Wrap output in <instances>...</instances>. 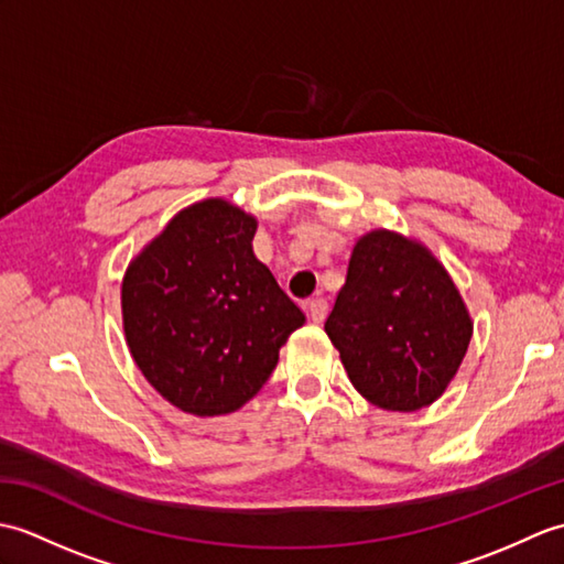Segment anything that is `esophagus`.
Instances as JSON below:
<instances>
[{
	"instance_id": "obj_1",
	"label": "esophagus",
	"mask_w": 564,
	"mask_h": 564,
	"mask_svg": "<svg viewBox=\"0 0 564 564\" xmlns=\"http://www.w3.org/2000/svg\"><path fill=\"white\" fill-rule=\"evenodd\" d=\"M327 310H329V305L325 297H313V301H307V313L313 322H325Z\"/></svg>"
}]
</instances>
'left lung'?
Instances as JSON below:
<instances>
[{
  "label": "left lung",
  "instance_id": "obj_1",
  "mask_svg": "<svg viewBox=\"0 0 564 564\" xmlns=\"http://www.w3.org/2000/svg\"><path fill=\"white\" fill-rule=\"evenodd\" d=\"M325 332L366 400L414 412L446 390L473 325L446 269L422 245L378 230L356 242Z\"/></svg>",
  "mask_w": 564,
  "mask_h": 564
}]
</instances>
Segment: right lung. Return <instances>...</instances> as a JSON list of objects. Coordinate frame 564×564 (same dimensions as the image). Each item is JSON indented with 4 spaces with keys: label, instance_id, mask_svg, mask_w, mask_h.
I'll return each mask as SVG.
<instances>
[{
    "label": "right lung",
    "instance_id": "1",
    "mask_svg": "<svg viewBox=\"0 0 564 564\" xmlns=\"http://www.w3.org/2000/svg\"><path fill=\"white\" fill-rule=\"evenodd\" d=\"M257 220L220 198L166 225L123 279L138 368L178 410L215 416L249 402L305 315L251 251Z\"/></svg>",
    "mask_w": 564,
    "mask_h": 564
}]
</instances>
